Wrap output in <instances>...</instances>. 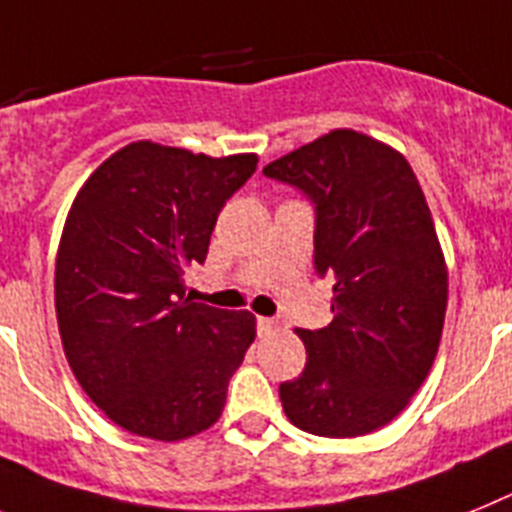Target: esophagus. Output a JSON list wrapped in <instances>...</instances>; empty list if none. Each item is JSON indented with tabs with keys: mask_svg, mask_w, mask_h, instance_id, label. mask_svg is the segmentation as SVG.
<instances>
[{
	"mask_svg": "<svg viewBox=\"0 0 512 512\" xmlns=\"http://www.w3.org/2000/svg\"><path fill=\"white\" fill-rule=\"evenodd\" d=\"M276 325L278 322L273 320V317H257V333H260V336H270V333L276 330Z\"/></svg>",
	"mask_w": 512,
	"mask_h": 512,
	"instance_id": "1",
	"label": "esophagus"
}]
</instances>
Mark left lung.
Here are the masks:
<instances>
[{
    "mask_svg": "<svg viewBox=\"0 0 512 512\" xmlns=\"http://www.w3.org/2000/svg\"><path fill=\"white\" fill-rule=\"evenodd\" d=\"M315 208V273L333 281V322L296 330L307 364L281 382L291 424L359 437L406 409L440 346L448 273L435 223L401 153L336 130L268 163Z\"/></svg>",
    "mask_w": 512,
    "mask_h": 512,
    "instance_id": "1",
    "label": "left lung"
}]
</instances>
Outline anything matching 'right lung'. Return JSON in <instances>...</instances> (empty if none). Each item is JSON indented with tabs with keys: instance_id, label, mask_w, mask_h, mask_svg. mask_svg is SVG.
<instances>
[{
	"instance_id": "obj_1",
	"label": "right lung",
	"mask_w": 512,
	"mask_h": 512,
	"mask_svg": "<svg viewBox=\"0 0 512 512\" xmlns=\"http://www.w3.org/2000/svg\"><path fill=\"white\" fill-rule=\"evenodd\" d=\"M257 156L210 158L132 143L93 171L57 255V320L77 382L111 422L174 442L218 422L255 341L249 312L190 302L218 213Z\"/></svg>"
}]
</instances>
